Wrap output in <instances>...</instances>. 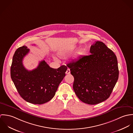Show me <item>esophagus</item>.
<instances>
[{
  "label": "esophagus",
  "instance_id": "obj_1",
  "mask_svg": "<svg viewBox=\"0 0 133 133\" xmlns=\"http://www.w3.org/2000/svg\"><path fill=\"white\" fill-rule=\"evenodd\" d=\"M70 73V70L69 69H68L66 72H65V74H69Z\"/></svg>",
  "mask_w": 133,
  "mask_h": 133
}]
</instances>
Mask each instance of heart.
Returning a JSON list of instances; mask_svg holds the SVG:
<instances>
[{
    "mask_svg": "<svg viewBox=\"0 0 133 133\" xmlns=\"http://www.w3.org/2000/svg\"><path fill=\"white\" fill-rule=\"evenodd\" d=\"M76 47L75 46H71L68 49H66L61 52H60L59 53V56L61 58H64V57L68 56L70 55H71L76 50ZM83 51L82 50H80L78 51L75 55V57H78L80 56H81L82 54Z\"/></svg>",
    "mask_w": 133,
    "mask_h": 133,
    "instance_id": "heart-1",
    "label": "heart"
}]
</instances>
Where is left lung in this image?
<instances>
[{"instance_id":"1","label":"left lung","mask_w":133,"mask_h":133,"mask_svg":"<svg viewBox=\"0 0 133 133\" xmlns=\"http://www.w3.org/2000/svg\"><path fill=\"white\" fill-rule=\"evenodd\" d=\"M90 52L91 55L66 65L74 78L73 89L77 96L83 102L93 105L109 98L119 70L116 56L102 42H95Z\"/></svg>"}]
</instances>
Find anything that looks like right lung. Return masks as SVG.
<instances>
[{
  "label": "right lung",
  "mask_w": 133,
  "mask_h": 133,
  "mask_svg": "<svg viewBox=\"0 0 133 133\" xmlns=\"http://www.w3.org/2000/svg\"><path fill=\"white\" fill-rule=\"evenodd\" d=\"M29 51L25 45L15 51L11 67V77L19 95L24 100L41 104L54 97L68 68L62 65L53 69L42 60L37 68L29 71L23 66L22 60Z\"/></svg>",
  "instance_id": "1"
}]
</instances>
